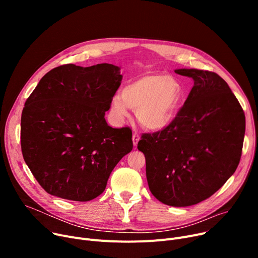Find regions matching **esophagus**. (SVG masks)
Listing matches in <instances>:
<instances>
[{"instance_id":"obj_1","label":"esophagus","mask_w":258,"mask_h":258,"mask_svg":"<svg viewBox=\"0 0 258 258\" xmlns=\"http://www.w3.org/2000/svg\"><path fill=\"white\" fill-rule=\"evenodd\" d=\"M139 139H140L139 134L137 132H135L133 134V143H134V146H137V143L139 142Z\"/></svg>"}]
</instances>
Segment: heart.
Returning a JSON list of instances; mask_svg holds the SVG:
<instances>
[{
	"instance_id": "obj_1",
	"label": "heart",
	"mask_w": 258,
	"mask_h": 258,
	"mask_svg": "<svg viewBox=\"0 0 258 258\" xmlns=\"http://www.w3.org/2000/svg\"><path fill=\"white\" fill-rule=\"evenodd\" d=\"M179 81L165 74L146 73L131 80L112 99V110L119 117L137 111L138 121L147 130L166 127L177 116L183 100Z\"/></svg>"
}]
</instances>
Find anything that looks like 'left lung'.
I'll list each match as a JSON object with an SVG mask.
<instances>
[{
    "mask_svg": "<svg viewBox=\"0 0 258 258\" xmlns=\"http://www.w3.org/2000/svg\"><path fill=\"white\" fill-rule=\"evenodd\" d=\"M195 85L177 116L163 130L142 134L146 179L163 204L186 207L210 198L236 170L245 136V113L216 73L179 69Z\"/></svg>",
    "mask_w": 258,
    "mask_h": 258,
    "instance_id": "left-lung-1",
    "label": "left lung"
}]
</instances>
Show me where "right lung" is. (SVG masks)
I'll list each match as a JSON object with an SVG mask.
<instances>
[{"label":"right lung","mask_w":258,"mask_h":258,"mask_svg":"<svg viewBox=\"0 0 258 258\" xmlns=\"http://www.w3.org/2000/svg\"><path fill=\"white\" fill-rule=\"evenodd\" d=\"M121 80L120 68L111 63H67L49 71L27 98L22 154L49 195L77 202L97 198L133 150L132 130L113 128L104 119Z\"/></svg>","instance_id":"right-lung-1"}]
</instances>
